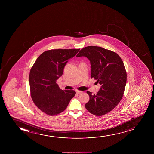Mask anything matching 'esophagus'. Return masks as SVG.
I'll list each match as a JSON object with an SVG mask.
<instances>
[{
	"label": "esophagus",
	"instance_id": "34e87169",
	"mask_svg": "<svg viewBox=\"0 0 154 154\" xmlns=\"http://www.w3.org/2000/svg\"><path fill=\"white\" fill-rule=\"evenodd\" d=\"M82 91H76V93H77V94H82Z\"/></svg>",
	"mask_w": 154,
	"mask_h": 154
}]
</instances>
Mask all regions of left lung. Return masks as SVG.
Instances as JSON below:
<instances>
[{"label":"left lung","instance_id":"left-lung-1","mask_svg":"<svg viewBox=\"0 0 154 154\" xmlns=\"http://www.w3.org/2000/svg\"><path fill=\"white\" fill-rule=\"evenodd\" d=\"M82 56L91 62V78L101 85L96 94L87 91L90 99L85 107L94 115H105L115 108L123 96L127 80L123 61L114 51L94 46L81 49L76 57Z\"/></svg>","mask_w":154,"mask_h":154}]
</instances>
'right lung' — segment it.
Returning <instances> with one entry per match:
<instances>
[{
  "label": "right lung",
  "instance_id": "1",
  "mask_svg": "<svg viewBox=\"0 0 154 154\" xmlns=\"http://www.w3.org/2000/svg\"><path fill=\"white\" fill-rule=\"evenodd\" d=\"M80 49H53L42 53L36 59L29 74L32 99L37 107L48 115L61 113L76 94L75 91L61 90L56 83L68 60Z\"/></svg>",
  "mask_w": 154,
  "mask_h": 154
}]
</instances>
